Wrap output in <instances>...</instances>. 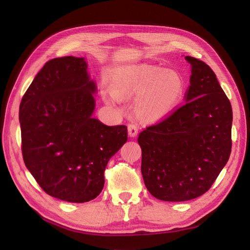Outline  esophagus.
Here are the masks:
<instances>
[{"instance_id": "obj_1", "label": "esophagus", "mask_w": 250, "mask_h": 250, "mask_svg": "<svg viewBox=\"0 0 250 250\" xmlns=\"http://www.w3.org/2000/svg\"><path fill=\"white\" fill-rule=\"evenodd\" d=\"M128 132L129 135L131 137H135L139 133V126H137L135 124H129L128 125Z\"/></svg>"}]
</instances>
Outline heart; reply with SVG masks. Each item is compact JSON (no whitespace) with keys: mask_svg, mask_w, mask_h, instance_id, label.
I'll return each mask as SVG.
<instances>
[{"mask_svg":"<svg viewBox=\"0 0 250 250\" xmlns=\"http://www.w3.org/2000/svg\"><path fill=\"white\" fill-rule=\"evenodd\" d=\"M120 98L137 97V110L148 120H159L171 111L182 97L184 82L176 72L158 66H136L119 74L111 83ZM107 102H114L111 97Z\"/></svg>","mask_w":250,"mask_h":250,"instance_id":"heart-1","label":"heart"}]
</instances>
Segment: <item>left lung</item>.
Here are the masks:
<instances>
[{
    "mask_svg": "<svg viewBox=\"0 0 250 250\" xmlns=\"http://www.w3.org/2000/svg\"><path fill=\"white\" fill-rule=\"evenodd\" d=\"M191 64L186 102L139 134L142 174L155 198L182 202L198 198L213 186L230 158L232 107L203 61Z\"/></svg>",
    "mask_w": 250,
    "mask_h": 250,
    "instance_id": "8db88e82",
    "label": "left lung"
}]
</instances>
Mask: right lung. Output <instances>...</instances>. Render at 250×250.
I'll return each mask as SVG.
<instances>
[{
	"label": "right lung",
	"mask_w": 250,
	"mask_h": 250,
	"mask_svg": "<svg viewBox=\"0 0 250 250\" xmlns=\"http://www.w3.org/2000/svg\"><path fill=\"white\" fill-rule=\"evenodd\" d=\"M95 84L83 58H55L42 67L19 107L25 167L47 194L83 203L104 187L109 159L128 140L125 125L92 118Z\"/></svg>",
	"instance_id": "add662e5"
}]
</instances>
